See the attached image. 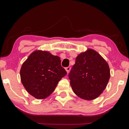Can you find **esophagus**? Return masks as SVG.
<instances>
[{
	"mask_svg": "<svg viewBox=\"0 0 129 129\" xmlns=\"http://www.w3.org/2000/svg\"><path fill=\"white\" fill-rule=\"evenodd\" d=\"M65 70H66V71H67V73H68L69 72L70 70H71V67H67L66 68H65Z\"/></svg>",
	"mask_w": 129,
	"mask_h": 129,
	"instance_id": "34e87169",
	"label": "esophagus"
}]
</instances>
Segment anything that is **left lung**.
I'll return each mask as SVG.
<instances>
[{
    "label": "left lung",
    "mask_w": 129,
    "mask_h": 129,
    "mask_svg": "<svg viewBox=\"0 0 129 129\" xmlns=\"http://www.w3.org/2000/svg\"><path fill=\"white\" fill-rule=\"evenodd\" d=\"M110 77L108 64L92 49L78 54L69 74L74 93L85 100H93L101 95Z\"/></svg>",
    "instance_id": "8db88e82"
}]
</instances>
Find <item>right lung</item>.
<instances>
[{"instance_id": "add662e5", "label": "right lung", "mask_w": 129, "mask_h": 129, "mask_svg": "<svg viewBox=\"0 0 129 129\" xmlns=\"http://www.w3.org/2000/svg\"><path fill=\"white\" fill-rule=\"evenodd\" d=\"M59 57L47 51L32 52L21 67L24 87L37 99H44L53 93L59 81L67 75Z\"/></svg>"}]
</instances>
